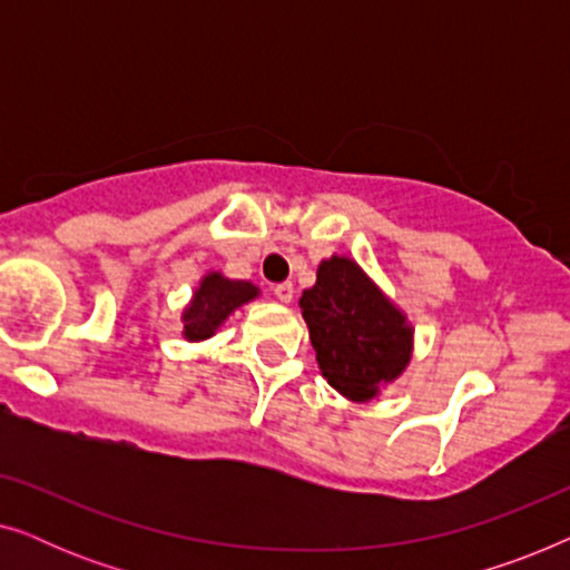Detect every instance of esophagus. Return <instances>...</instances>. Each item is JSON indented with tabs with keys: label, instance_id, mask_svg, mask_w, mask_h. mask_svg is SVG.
Returning <instances> with one entry per match:
<instances>
[{
	"label": "esophagus",
	"instance_id": "1",
	"mask_svg": "<svg viewBox=\"0 0 570 570\" xmlns=\"http://www.w3.org/2000/svg\"><path fill=\"white\" fill-rule=\"evenodd\" d=\"M293 283H279L277 287H275V295H277V301H283V303H291L293 301Z\"/></svg>",
	"mask_w": 570,
	"mask_h": 570
}]
</instances>
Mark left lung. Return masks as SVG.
<instances>
[{"label":"left lung","instance_id":"left-lung-1","mask_svg":"<svg viewBox=\"0 0 570 570\" xmlns=\"http://www.w3.org/2000/svg\"><path fill=\"white\" fill-rule=\"evenodd\" d=\"M298 303L322 376L342 396L368 402L407 368L415 330L353 259H324Z\"/></svg>","mask_w":570,"mask_h":570}]
</instances>
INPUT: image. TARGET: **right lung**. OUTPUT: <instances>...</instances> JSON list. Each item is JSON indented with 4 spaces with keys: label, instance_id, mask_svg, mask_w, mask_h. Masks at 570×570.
Wrapping results in <instances>:
<instances>
[{
    "label": "right lung",
    "instance_id": "add662e5",
    "mask_svg": "<svg viewBox=\"0 0 570 570\" xmlns=\"http://www.w3.org/2000/svg\"><path fill=\"white\" fill-rule=\"evenodd\" d=\"M256 295L259 287L246 279H228L220 272H209L194 291L189 306L184 308V337L189 342L209 340L233 311L254 301Z\"/></svg>",
    "mask_w": 570,
    "mask_h": 570
}]
</instances>
